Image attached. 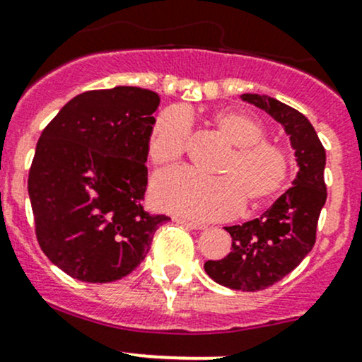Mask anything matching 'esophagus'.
<instances>
[{
    "mask_svg": "<svg viewBox=\"0 0 362 362\" xmlns=\"http://www.w3.org/2000/svg\"><path fill=\"white\" fill-rule=\"evenodd\" d=\"M173 219H174V223L181 224V226H185L188 229H202L200 224L193 223V221H189V219H185V217H173Z\"/></svg>",
    "mask_w": 362,
    "mask_h": 362,
    "instance_id": "1",
    "label": "esophagus"
}]
</instances>
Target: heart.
Masks as SVG:
<instances>
[{
    "label": "heart",
    "instance_id": "b5f03b06",
    "mask_svg": "<svg viewBox=\"0 0 362 362\" xmlns=\"http://www.w3.org/2000/svg\"><path fill=\"white\" fill-rule=\"evenodd\" d=\"M212 124L236 146L223 165L221 176H205L188 167L164 170L151 181V202L157 209L198 221L228 219L238 214L243 200L257 205L285 185L290 162L285 150L264 139L266 131L257 119L236 110H221ZM192 122L181 107L162 110L151 124L148 157L151 164L177 160L188 146Z\"/></svg>",
    "mask_w": 362,
    "mask_h": 362
}]
</instances>
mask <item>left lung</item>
Listing matches in <instances>:
<instances>
[{"mask_svg":"<svg viewBox=\"0 0 362 362\" xmlns=\"http://www.w3.org/2000/svg\"><path fill=\"white\" fill-rule=\"evenodd\" d=\"M245 102L262 108L285 127L297 157L298 173L262 216L238 226H226L231 252L207 260L205 273L233 290L257 291L291 273L316 243L317 219L326 202V151L304 114L271 96L245 93Z\"/></svg>","mask_w":362,"mask_h":362,"instance_id":"obj_1","label":"left lung"}]
</instances>
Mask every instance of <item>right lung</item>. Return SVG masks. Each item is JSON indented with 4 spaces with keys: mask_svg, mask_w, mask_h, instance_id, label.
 Returning <instances> with one entry per match:
<instances>
[{
    "mask_svg": "<svg viewBox=\"0 0 362 362\" xmlns=\"http://www.w3.org/2000/svg\"><path fill=\"white\" fill-rule=\"evenodd\" d=\"M158 103L157 93L134 86L81 93L41 133L27 181L36 238L72 278H124L169 221L143 209Z\"/></svg>",
    "mask_w": 362,
    "mask_h": 362,
    "instance_id": "obj_1",
    "label": "right lung"
}]
</instances>
